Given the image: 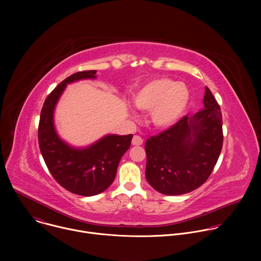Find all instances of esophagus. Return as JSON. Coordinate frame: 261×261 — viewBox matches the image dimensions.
Instances as JSON below:
<instances>
[{"mask_svg": "<svg viewBox=\"0 0 261 261\" xmlns=\"http://www.w3.org/2000/svg\"><path fill=\"white\" fill-rule=\"evenodd\" d=\"M142 142H143V139L140 136H138V135L133 136V138H132V144L133 145H141Z\"/></svg>", "mask_w": 261, "mask_h": 261, "instance_id": "34e87169", "label": "esophagus"}]
</instances>
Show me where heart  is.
I'll use <instances>...</instances> for the list:
<instances>
[{"instance_id":"obj_1","label":"heart","mask_w":261,"mask_h":261,"mask_svg":"<svg viewBox=\"0 0 261 261\" xmlns=\"http://www.w3.org/2000/svg\"><path fill=\"white\" fill-rule=\"evenodd\" d=\"M190 102V91L182 83L168 79L148 82L133 95L134 105L151 111V122L158 129L174 126L185 115Z\"/></svg>"}]
</instances>
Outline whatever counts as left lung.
I'll list each match as a JSON object with an SVG mask.
<instances>
[{
	"instance_id": "8db88e82",
	"label": "left lung",
	"mask_w": 261,
	"mask_h": 261,
	"mask_svg": "<svg viewBox=\"0 0 261 261\" xmlns=\"http://www.w3.org/2000/svg\"><path fill=\"white\" fill-rule=\"evenodd\" d=\"M223 144L222 115L205 87L203 107L145 142L147 182L159 193H189L208 178Z\"/></svg>"
}]
</instances>
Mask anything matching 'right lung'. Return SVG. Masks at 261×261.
Returning <instances> with one entry per match:
<instances>
[{
	"label": "right lung",
	"mask_w": 261,
	"mask_h": 261,
	"mask_svg": "<svg viewBox=\"0 0 261 261\" xmlns=\"http://www.w3.org/2000/svg\"><path fill=\"white\" fill-rule=\"evenodd\" d=\"M95 70L72 74L45 99L38 128L39 147L45 164L63 188L82 196H94L113 184L133 135L107 134L94 143L76 147L63 140L55 126L56 106L67 85L97 79Z\"/></svg>",
	"instance_id": "add662e5"
}]
</instances>
